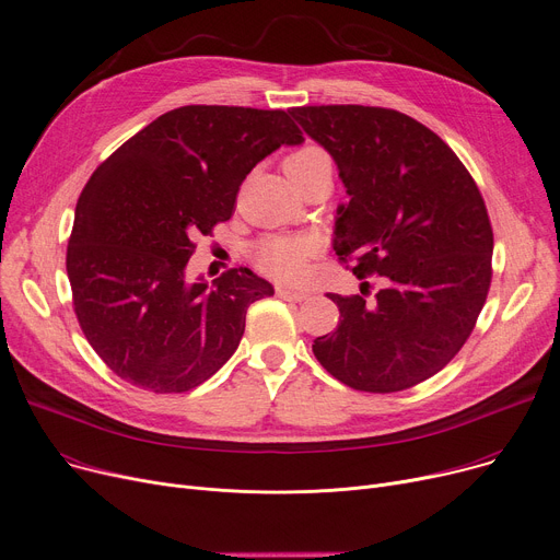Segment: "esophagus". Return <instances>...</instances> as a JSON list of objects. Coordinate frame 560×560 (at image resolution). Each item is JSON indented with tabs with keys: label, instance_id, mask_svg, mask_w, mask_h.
<instances>
[{
	"label": "esophagus",
	"instance_id": "1",
	"mask_svg": "<svg viewBox=\"0 0 560 560\" xmlns=\"http://www.w3.org/2000/svg\"><path fill=\"white\" fill-rule=\"evenodd\" d=\"M276 293L280 295V299L289 301V303H303L310 299V293L303 291V289H289V287H276Z\"/></svg>",
	"mask_w": 560,
	"mask_h": 560
}]
</instances>
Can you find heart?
I'll use <instances>...</instances> for the list:
<instances>
[{"label": "heart", "instance_id": "b5f03b06", "mask_svg": "<svg viewBox=\"0 0 560 560\" xmlns=\"http://www.w3.org/2000/svg\"><path fill=\"white\" fill-rule=\"evenodd\" d=\"M282 167L289 178H295L316 167H332V162L320 147L305 144L291 151L282 160ZM316 250L314 240L303 235H269L250 248V259L261 273L278 282H299L307 276Z\"/></svg>", "mask_w": 560, "mask_h": 560}]
</instances>
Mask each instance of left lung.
<instances>
[{"label": "left lung", "mask_w": 560, "mask_h": 560, "mask_svg": "<svg viewBox=\"0 0 560 560\" xmlns=\"http://www.w3.org/2000/svg\"><path fill=\"white\" fill-rule=\"evenodd\" d=\"M337 162L350 194L337 210L335 250L371 299L327 293L332 335L316 337L320 366L354 390L396 393L445 369L475 330L492 278V225L456 153L424 124L380 106L289 110Z\"/></svg>", "instance_id": "left-lung-1"}]
</instances>
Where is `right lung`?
Returning a JSON list of instances; mask_svg holds the SVG:
<instances>
[{
    "mask_svg": "<svg viewBox=\"0 0 560 560\" xmlns=\"http://www.w3.org/2000/svg\"><path fill=\"white\" fill-rule=\"evenodd\" d=\"M303 140L284 110L183 106L94 170L65 267L81 330L117 377L185 393L233 357L248 307L273 287L248 269H230L212 287L189 284L194 240L233 217L259 160Z\"/></svg>",
    "mask_w": 560,
    "mask_h": 560,
    "instance_id": "right-lung-1",
    "label": "right lung"
}]
</instances>
